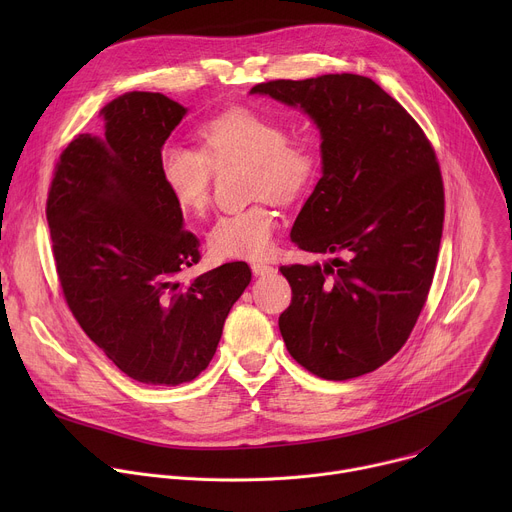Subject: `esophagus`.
Masks as SVG:
<instances>
[{"label":"esophagus","instance_id":"34e87169","mask_svg":"<svg viewBox=\"0 0 512 512\" xmlns=\"http://www.w3.org/2000/svg\"><path fill=\"white\" fill-rule=\"evenodd\" d=\"M251 271H253L255 275H267V273H273L275 269H273L271 265H267V263H253V265H251Z\"/></svg>","mask_w":512,"mask_h":512}]
</instances>
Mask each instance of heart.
<instances>
[{"label": "heart", "instance_id": "heart-1", "mask_svg": "<svg viewBox=\"0 0 512 512\" xmlns=\"http://www.w3.org/2000/svg\"><path fill=\"white\" fill-rule=\"evenodd\" d=\"M202 152L166 143L160 152V174L178 202L194 216L210 204L214 168L247 166L249 192L275 202L300 198L314 182L318 160L306 141L289 139L283 123L251 109H231L198 129ZM275 212L265 204L216 218L208 247L218 257L255 259L269 251Z\"/></svg>", "mask_w": 512, "mask_h": 512}]
</instances>
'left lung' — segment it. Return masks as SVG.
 Returning a JSON list of instances; mask_svg holds the SVG:
<instances>
[{
    "instance_id": "obj_1",
    "label": "left lung",
    "mask_w": 512,
    "mask_h": 512,
    "mask_svg": "<svg viewBox=\"0 0 512 512\" xmlns=\"http://www.w3.org/2000/svg\"><path fill=\"white\" fill-rule=\"evenodd\" d=\"M251 95L300 109L320 131L322 178L289 237L302 251L338 255L279 267L294 291L279 316L283 342L316 377L373 373L409 338L433 279L444 229L435 154L369 77L269 81Z\"/></svg>"
}]
</instances>
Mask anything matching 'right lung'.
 Returning <instances> with one entry per match:
<instances>
[{"instance_id": "right-lung-1", "label": "right lung", "mask_w": 512, "mask_h": 512, "mask_svg": "<svg viewBox=\"0 0 512 512\" xmlns=\"http://www.w3.org/2000/svg\"><path fill=\"white\" fill-rule=\"evenodd\" d=\"M188 113L162 93H125L101 109L103 133L68 143L48 192L56 271L85 334L133 381L176 387L212 360L225 320L251 281L245 261L190 283L200 259L160 152Z\"/></svg>"}]
</instances>
